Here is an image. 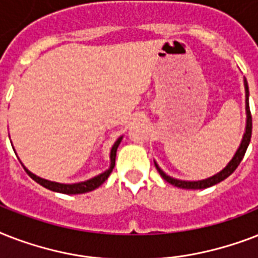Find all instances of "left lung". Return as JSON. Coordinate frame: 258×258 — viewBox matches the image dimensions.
<instances>
[{"label": "left lung", "mask_w": 258, "mask_h": 258, "mask_svg": "<svg viewBox=\"0 0 258 258\" xmlns=\"http://www.w3.org/2000/svg\"><path fill=\"white\" fill-rule=\"evenodd\" d=\"M244 86H245V108H246V127H245V134L244 137H242V141H241V145L238 147V150L234 154V157L232 158V161L229 162L228 166L225 167L224 170H221L220 172H217L216 175L210 176L208 179H202V180H180V179H175V178H171L167 174L163 172V170L159 169V166L157 165V162H154L155 163V167H157L158 172L161 174V176L166 182H169V183L174 184L176 187L180 188H192V190H197V188H206L210 187V186H214V184L220 183L224 179H226L230 174H232L234 170L238 167V165L242 161V158H244L245 153H246V149H248L249 142H250V138H252V115H250V108H249V88H248V82H246V79L244 80Z\"/></svg>", "instance_id": "8db88e82"}]
</instances>
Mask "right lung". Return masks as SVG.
<instances>
[{"label":"right lung","instance_id":"1","mask_svg":"<svg viewBox=\"0 0 258 258\" xmlns=\"http://www.w3.org/2000/svg\"><path fill=\"white\" fill-rule=\"evenodd\" d=\"M121 138L120 137L117 139L115 143H113L112 149H111V154H109V159H111V165H109V169L105 170L104 172H101L99 175L93 176L91 179L88 180H84V182H79V183H71V184H67V183H58V182H52V180H48V179H42L40 176L34 175L33 172H30L29 170L26 169L25 166H24V169L25 171L28 172V175L32 178L33 180H36L37 183H40L41 186H44L45 188L48 190H52V191H56V192H62V194H83V192H88V191H92L95 188H97L100 184H103L107 180V178L109 176V174L112 172L113 167H115V158H116V150L119 147L121 142Z\"/></svg>","mask_w":258,"mask_h":258}]
</instances>
